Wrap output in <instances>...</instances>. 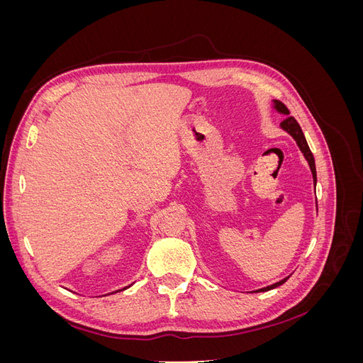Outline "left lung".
<instances>
[{"instance_id": "1", "label": "left lung", "mask_w": 363, "mask_h": 363, "mask_svg": "<svg viewBox=\"0 0 363 363\" xmlns=\"http://www.w3.org/2000/svg\"><path fill=\"white\" fill-rule=\"evenodd\" d=\"M274 108H276V111H277L279 113L286 115V118H284V119L281 121L280 127H281L284 131H288V133L295 139L296 145H298V148H300V150H301V152H303V156L306 157L307 163H309L311 171H312V177H313V183L316 184V168H315V159H313V155H312V151H311L309 145H307V140H306V138H304V135H303V130H301L300 124L296 123L294 116H289L288 107L284 106L281 101H279V100H274ZM288 279H289V277L283 279V280H280V281H277V283H274V284H271V286L262 288V289L252 291V292H267V291H271V289H274V288L280 286V284H283V283L286 281Z\"/></svg>"}]
</instances>
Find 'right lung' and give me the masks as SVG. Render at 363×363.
Masks as SVG:
<instances>
[{"instance_id": "1", "label": "right lung", "mask_w": 363, "mask_h": 363, "mask_svg": "<svg viewBox=\"0 0 363 363\" xmlns=\"http://www.w3.org/2000/svg\"><path fill=\"white\" fill-rule=\"evenodd\" d=\"M127 288H130V286H127ZM127 288H124V289H127ZM121 291V289H119ZM115 292H118V291H115Z\"/></svg>"}]
</instances>
